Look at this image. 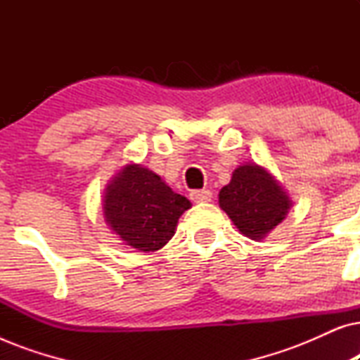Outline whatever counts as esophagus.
<instances>
[{
  "label": "esophagus",
  "mask_w": 360,
  "mask_h": 360,
  "mask_svg": "<svg viewBox=\"0 0 360 360\" xmlns=\"http://www.w3.org/2000/svg\"><path fill=\"white\" fill-rule=\"evenodd\" d=\"M190 198L195 203H206V201H211V198H213V193L210 190H193L190 193Z\"/></svg>",
  "instance_id": "34e87169"
}]
</instances>
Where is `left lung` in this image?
Instances as JSON below:
<instances>
[{"label":"left lung","instance_id":"8db88e82","mask_svg":"<svg viewBox=\"0 0 360 360\" xmlns=\"http://www.w3.org/2000/svg\"><path fill=\"white\" fill-rule=\"evenodd\" d=\"M219 206L240 233L257 240L285 219L290 200L262 167L240 165L219 191Z\"/></svg>","mask_w":360,"mask_h":360}]
</instances>
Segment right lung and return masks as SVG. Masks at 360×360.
<instances>
[{
	"label": "right lung",
	"mask_w": 360,
	"mask_h": 360,
	"mask_svg": "<svg viewBox=\"0 0 360 360\" xmlns=\"http://www.w3.org/2000/svg\"><path fill=\"white\" fill-rule=\"evenodd\" d=\"M190 201L141 165H126L105 195V218L131 248L154 252L169 243Z\"/></svg>",
	"instance_id": "obj_1"
}]
</instances>
